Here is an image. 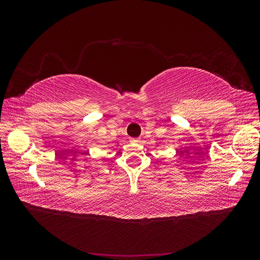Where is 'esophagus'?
I'll return each mask as SVG.
<instances>
[{"label":"esophagus","instance_id":"obj_1","mask_svg":"<svg viewBox=\"0 0 260 260\" xmlns=\"http://www.w3.org/2000/svg\"><path fill=\"white\" fill-rule=\"evenodd\" d=\"M131 142L132 143H138V142H140V139H131Z\"/></svg>","mask_w":260,"mask_h":260}]
</instances>
